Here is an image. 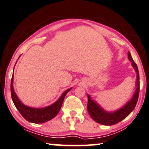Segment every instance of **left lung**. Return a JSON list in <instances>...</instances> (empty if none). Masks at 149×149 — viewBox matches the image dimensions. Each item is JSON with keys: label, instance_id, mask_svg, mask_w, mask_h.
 Segmentation results:
<instances>
[{"label": "left lung", "instance_id": "left-lung-1", "mask_svg": "<svg viewBox=\"0 0 149 149\" xmlns=\"http://www.w3.org/2000/svg\"><path fill=\"white\" fill-rule=\"evenodd\" d=\"M128 58L132 63L133 67L137 72V88L135 92L133 98L122 108L114 112H107L103 110L97 104H96L94 101L91 99L90 95H88V105H87V110L88 112L95 121L98 123L104 125H112L121 121L124 118H125L131 112L134 110L135 107L138 102V97L140 92V76L138 69L137 65L134 61L133 60L132 55L130 52H128Z\"/></svg>", "mask_w": 149, "mask_h": 149}]
</instances>
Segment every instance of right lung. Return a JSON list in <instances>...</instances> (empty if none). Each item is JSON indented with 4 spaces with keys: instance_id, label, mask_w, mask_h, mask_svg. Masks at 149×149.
I'll return each mask as SVG.
<instances>
[{
    "instance_id": "1",
    "label": "right lung",
    "mask_w": 149,
    "mask_h": 149,
    "mask_svg": "<svg viewBox=\"0 0 149 149\" xmlns=\"http://www.w3.org/2000/svg\"><path fill=\"white\" fill-rule=\"evenodd\" d=\"M13 76H12L11 81V94L13 104L22 116L29 122L33 123H43L55 117L61 110L65 95L71 89L69 88L65 91L58 100L51 106L45 107L44 108H33L26 106L19 100L13 91Z\"/></svg>"
}]
</instances>
